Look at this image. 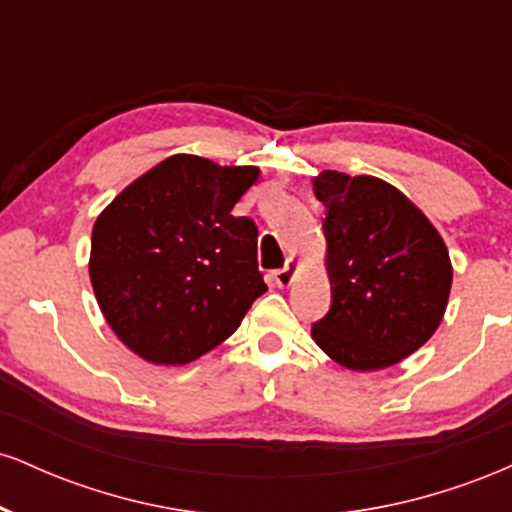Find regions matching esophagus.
Segmentation results:
<instances>
[{"mask_svg": "<svg viewBox=\"0 0 512 512\" xmlns=\"http://www.w3.org/2000/svg\"><path fill=\"white\" fill-rule=\"evenodd\" d=\"M296 272H298V262L289 260L284 269H276L274 272V284L279 286V289H286V286H291L293 279H296Z\"/></svg>", "mask_w": 512, "mask_h": 512, "instance_id": "obj_1", "label": "esophagus"}]
</instances>
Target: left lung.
<instances>
[{
    "label": "left lung",
    "instance_id": "left-lung-1",
    "mask_svg": "<svg viewBox=\"0 0 512 512\" xmlns=\"http://www.w3.org/2000/svg\"><path fill=\"white\" fill-rule=\"evenodd\" d=\"M330 313L313 325L315 344L349 370H383L414 354L448 308L452 264L424 211L373 175L322 170Z\"/></svg>",
    "mask_w": 512,
    "mask_h": 512
}]
</instances>
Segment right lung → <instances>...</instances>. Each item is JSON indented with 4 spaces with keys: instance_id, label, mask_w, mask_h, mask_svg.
I'll return each mask as SVG.
<instances>
[{
    "instance_id": "add662e5",
    "label": "right lung",
    "mask_w": 512,
    "mask_h": 512,
    "mask_svg": "<svg viewBox=\"0 0 512 512\" xmlns=\"http://www.w3.org/2000/svg\"><path fill=\"white\" fill-rule=\"evenodd\" d=\"M257 178L255 166L175 154L93 223V293L110 330L144 361H195L226 342L267 291L255 221L231 214Z\"/></svg>"
}]
</instances>
